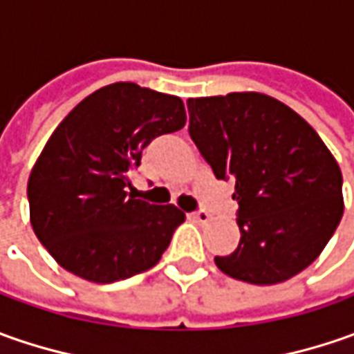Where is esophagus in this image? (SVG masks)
<instances>
[{
    "mask_svg": "<svg viewBox=\"0 0 354 354\" xmlns=\"http://www.w3.org/2000/svg\"><path fill=\"white\" fill-rule=\"evenodd\" d=\"M191 216H193L195 223H207L209 221V212L205 211V209H198V211L191 212Z\"/></svg>",
    "mask_w": 354,
    "mask_h": 354,
    "instance_id": "34e87169",
    "label": "esophagus"
}]
</instances>
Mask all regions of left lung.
<instances>
[{"mask_svg":"<svg viewBox=\"0 0 354 354\" xmlns=\"http://www.w3.org/2000/svg\"><path fill=\"white\" fill-rule=\"evenodd\" d=\"M189 136L216 179H232L238 248L214 256L226 276L256 286L311 264L343 216V175L317 131L258 92L191 98Z\"/></svg>","mask_w":354,"mask_h":354,"instance_id":"left-lung-1","label":"left lung"}]
</instances>
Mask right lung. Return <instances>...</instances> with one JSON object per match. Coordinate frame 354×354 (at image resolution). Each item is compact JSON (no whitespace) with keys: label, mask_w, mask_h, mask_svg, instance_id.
<instances>
[{"label":"right lung","mask_w":354,"mask_h":354,"mask_svg":"<svg viewBox=\"0 0 354 354\" xmlns=\"http://www.w3.org/2000/svg\"><path fill=\"white\" fill-rule=\"evenodd\" d=\"M185 122L181 98L116 82L86 96L53 131L27 198L35 234L64 270L112 283L159 262L185 212L126 189L143 147Z\"/></svg>","instance_id":"1"}]
</instances>
